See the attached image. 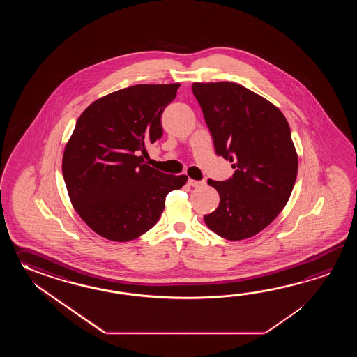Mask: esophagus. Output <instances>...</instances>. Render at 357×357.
<instances>
[{"label":"esophagus","mask_w":357,"mask_h":357,"mask_svg":"<svg viewBox=\"0 0 357 357\" xmlns=\"http://www.w3.org/2000/svg\"><path fill=\"white\" fill-rule=\"evenodd\" d=\"M188 182H189L190 186H192V188H203V186H205V181H197V180L189 178Z\"/></svg>","instance_id":"1"}]
</instances>
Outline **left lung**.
I'll return each mask as SVG.
<instances>
[{
	"mask_svg": "<svg viewBox=\"0 0 357 357\" xmlns=\"http://www.w3.org/2000/svg\"><path fill=\"white\" fill-rule=\"evenodd\" d=\"M217 155L234 162V175L208 183L218 208L204 217L217 235L238 241L269 226L289 202L296 181V151L286 117L271 102L229 82L194 83Z\"/></svg>",
	"mask_w": 357,
	"mask_h": 357,
	"instance_id": "1",
	"label": "left lung"
}]
</instances>
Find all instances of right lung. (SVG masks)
<instances>
[{"label": "right lung", "mask_w": 357, "mask_h": 357, "mask_svg": "<svg viewBox=\"0 0 357 357\" xmlns=\"http://www.w3.org/2000/svg\"><path fill=\"white\" fill-rule=\"evenodd\" d=\"M180 84H139L93 102L76 121L62 158L68 197L99 236L125 243L158 222L168 192L188 176L149 167L145 145L160 140V117Z\"/></svg>", "instance_id": "right-lung-1"}]
</instances>
